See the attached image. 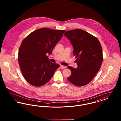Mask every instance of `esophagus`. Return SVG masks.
<instances>
[{"label": "esophagus", "instance_id": "esophagus-1", "mask_svg": "<svg viewBox=\"0 0 121 121\" xmlns=\"http://www.w3.org/2000/svg\"><path fill=\"white\" fill-rule=\"evenodd\" d=\"M60 68L62 69H64L65 68H66V66H63V65H60Z\"/></svg>", "mask_w": 121, "mask_h": 121}]
</instances>
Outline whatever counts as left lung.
Here are the masks:
<instances>
[{
  "label": "left lung",
  "mask_w": 121,
  "mask_h": 121,
  "mask_svg": "<svg viewBox=\"0 0 121 121\" xmlns=\"http://www.w3.org/2000/svg\"><path fill=\"white\" fill-rule=\"evenodd\" d=\"M65 35L73 48L77 69L71 66L69 82L77 86H85L94 78L103 63V50L98 39L81 29L66 31Z\"/></svg>",
  "instance_id": "obj_1"
}]
</instances>
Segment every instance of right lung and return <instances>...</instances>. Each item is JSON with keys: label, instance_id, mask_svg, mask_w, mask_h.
<instances>
[{"label": "right lung", "instance_id": "1", "mask_svg": "<svg viewBox=\"0 0 121 121\" xmlns=\"http://www.w3.org/2000/svg\"><path fill=\"white\" fill-rule=\"evenodd\" d=\"M65 31L43 28L32 32L22 41L17 59L23 77L32 85H44L60 67L50 62L47 55L52 53Z\"/></svg>", "mask_w": 121, "mask_h": 121}]
</instances>
